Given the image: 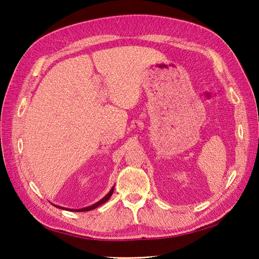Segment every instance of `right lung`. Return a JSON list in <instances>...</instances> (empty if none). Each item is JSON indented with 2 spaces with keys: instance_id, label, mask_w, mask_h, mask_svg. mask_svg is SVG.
<instances>
[{
  "instance_id": "add662e5",
  "label": "right lung",
  "mask_w": 259,
  "mask_h": 259,
  "mask_svg": "<svg viewBox=\"0 0 259 259\" xmlns=\"http://www.w3.org/2000/svg\"><path fill=\"white\" fill-rule=\"evenodd\" d=\"M113 190H114V187H112V189L108 192V194L106 195V197H104L103 199H101L100 201H98L97 203H95V204H93V205H91V206H88V207H84V208H80V209H68V208H65V207H61V206H58V205H54V206H56V207H58V208H61V209H68V210H71V211H88V210H92V209H94V208H96V207H98L99 205H101V204H104V203H106L109 199H110V197L112 195V193H113Z\"/></svg>"
}]
</instances>
